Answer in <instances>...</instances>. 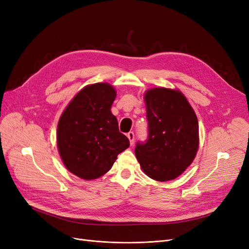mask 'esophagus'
Here are the masks:
<instances>
[{"instance_id":"34e87169","label":"esophagus","mask_w":249,"mask_h":249,"mask_svg":"<svg viewBox=\"0 0 249 249\" xmlns=\"http://www.w3.org/2000/svg\"><path fill=\"white\" fill-rule=\"evenodd\" d=\"M126 137H127V139H129V141H130V144L133 145L134 144V140H135L134 133L133 132H129V133L126 134Z\"/></svg>"}]
</instances>
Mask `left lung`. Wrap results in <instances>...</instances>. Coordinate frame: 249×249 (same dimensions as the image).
<instances>
[{"instance_id":"8db88e82","label":"left lung","mask_w":249,"mask_h":249,"mask_svg":"<svg viewBox=\"0 0 249 249\" xmlns=\"http://www.w3.org/2000/svg\"><path fill=\"white\" fill-rule=\"evenodd\" d=\"M148 138L137 143L135 155L147 177L158 182L177 178L196 156L198 120L178 89L158 87L144 93Z\"/></svg>"}]
</instances>
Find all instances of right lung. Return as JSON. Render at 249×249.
I'll return each instance as SVG.
<instances>
[{"mask_svg": "<svg viewBox=\"0 0 249 249\" xmlns=\"http://www.w3.org/2000/svg\"><path fill=\"white\" fill-rule=\"evenodd\" d=\"M116 90L108 83L82 88L60 116L58 152L67 170L91 180L108 172L130 141L118 130L111 106Z\"/></svg>", "mask_w": 249, "mask_h": 249, "instance_id": "add662e5", "label": "right lung"}]
</instances>
